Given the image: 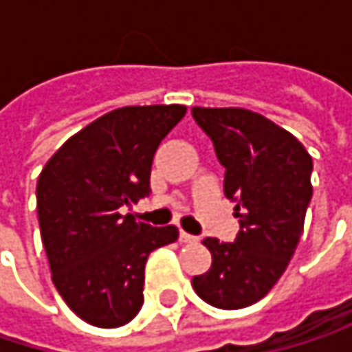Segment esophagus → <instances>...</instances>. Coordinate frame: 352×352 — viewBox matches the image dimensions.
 I'll use <instances>...</instances> for the list:
<instances>
[{
  "label": "esophagus",
  "instance_id": "1",
  "mask_svg": "<svg viewBox=\"0 0 352 352\" xmlns=\"http://www.w3.org/2000/svg\"><path fill=\"white\" fill-rule=\"evenodd\" d=\"M179 241H181V243H195L197 239H195L193 234H187V232L181 230V232H179Z\"/></svg>",
  "mask_w": 352,
  "mask_h": 352
}]
</instances>
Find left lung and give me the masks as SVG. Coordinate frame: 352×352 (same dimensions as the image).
Segmentation results:
<instances>
[{
    "mask_svg": "<svg viewBox=\"0 0 352 352\" xmlns=\"http://www.w3.org/2000/svg\"><path fill=\"white\" fill-rule=\"evenodd\" d=\"M191 111L226 167L224 193L241 218L234 243L204 239L212 267L191 285L210 306L239 310L271 292L298 248L312 199V157L292 132L256 111Z\"/></svg>",
    "mask_w": 352,
    "mask_h": 352,
    "instance_id": "8db88e82",
    "label": "left lung"
}]
</instances>
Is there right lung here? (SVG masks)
I'll return each mask as SVG.
<instances>
[{
  "instance_id": "add662e5",
  "label": "right lung",
  "mask_w": 352,
  "mask_h": 352,
  "mask_svg": "<svg viewBox=\"0 0 352 352\" xmlns=\"http://www.w3.org/2000/svg\"><path fill=\"white\" fill-rule=\"evenodd\" d=\"M187 107L126 106L73 134L36 185L40 236L65 304L100 328H118L142 308L144 265L179 236L120 208L148 195L153 157Z\"/></svg>"
}]
</instances>
